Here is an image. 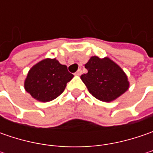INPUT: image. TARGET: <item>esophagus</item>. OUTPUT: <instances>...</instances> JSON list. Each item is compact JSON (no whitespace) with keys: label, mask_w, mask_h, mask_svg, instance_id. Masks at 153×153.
<instances>
[{"label":"esophagus","mask_w":153,"mask_h":153,"mask_svg":"<svg viewBox=\"0 0 153 153\" xmlns=\"http://www.w3.org/2000/svg\"><path fill=\"white\" fill-rule=\"evenodd\" d=\"M81 74H82V70H81V69H79V70H78V71H77L76 73H75V75H76V76H80Z\"/></svg>","instance_id":"34e87169"}]
</instances>
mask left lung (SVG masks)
Wrapping results in <instances>:
<instances>
[{"label":"left lung","mask_w":153,"mask_h":153,"mask_svg":"<svg viewBox=\"0 0 153 153\" xmlns=\"http://www.w3.org/2000/svg\"><path fill=\"white\" fill-rule=\"evenodd\" d=\"M88 73L81 76L88 91L98 100L110 102L128 88L126 74L109 58L93 56L85 65Z\"/></svg>","instance_id":"1"}]
</instances>
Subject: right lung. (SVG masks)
<instances>
[{"mask_svg":"<svg viewBox=\"0 0 153 153\" xmlns=\"http://www.w3.org/2000/svg\"><path fill=\"white\" fill-rule=\"evenodd\" d=\"M73 76L56 59H46L30 70L25 88L34 99L48 102L59 96Z\"/></svg>","mask_w":153,"mask_h":153,"instance_id":"1","label":"right lung"}]
</instances>
